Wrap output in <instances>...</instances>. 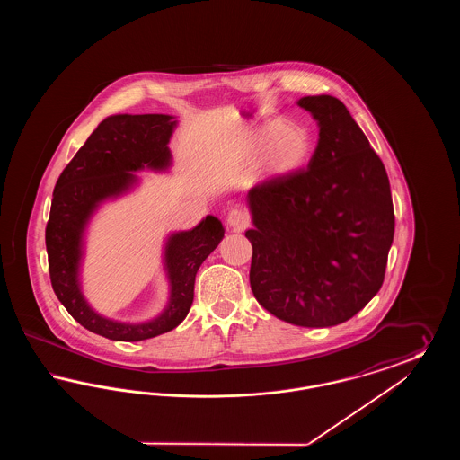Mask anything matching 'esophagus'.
<instances>
[{
  "mask_svg": "<svg viewBox=\"0 0 460 460\" xmlns=\"http://www.w3.org/2000/svg\"><path fill=\"white\" fill-rule=\"evenodd\" d=\"M226 220H227V226H229L231 229H243V227H246V224H248L246 216H244L241 210H238V208L229 210Z\"/></svg>",
  "mask_w": 460,
  "mask_h": 460,
  "instance_id": "obj_1",
  "label": "esophagus"
}]
</instances>
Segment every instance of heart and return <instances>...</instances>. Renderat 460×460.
Returning a JSON list of instances; mask_svg holds the SVG:
<instances>
[{
    "label": "heart",
    "instance_id": "heart-1",
    "mask_svg": "<svg viewBox=\"0 0 460 460\" xmlns=\"http://www.w3.org/2000/svg\"><path fill=\"white\" fill-rule=\"evenodd\" d=\"M314 143L304 128L289 126L274 120L253 132L240 152L234 164L252 167L259 160V171L267 181H281L296 174L312 156Z\"/></svg>",
    "mask_w": 460,
    "mask_h": 460
}]
</instances>
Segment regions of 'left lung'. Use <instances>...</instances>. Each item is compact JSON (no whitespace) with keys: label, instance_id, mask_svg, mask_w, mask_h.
I'll return each instance as SVG.
<instances>
[{"label":"left lung","instance_id":"obj_1","mask_svg":"<svg viewBox=\"0 0 460 460\" xmlns=\"http://www.w3.org/2000/svg\"><path fill=\"white\" fill-rule=\"evenodd\" d=\"M317 122L306 169L252 188L250 286L278 319L304 328L349 321L385 279L394 243L390 181L350 111L334 96L296 102Z\"/></svg>","mask_w":460,"mask_h":460}]
</instances>
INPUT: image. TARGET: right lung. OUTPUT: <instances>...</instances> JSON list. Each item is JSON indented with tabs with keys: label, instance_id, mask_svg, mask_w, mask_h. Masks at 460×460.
<instances>
[{
	"label": "right lung",
	"instance_id": "add662e5",
	"mask_svg": "<svg viewBox=\"0 0 460 460\" xmlns=\"http://www.w3.org/2000/svg\"><path fill=\"white\" fill-rule=\"evenodd\" d=\"M177 124L174 115L167 113L110 115L70 160L53 191L46 226L53 291L81 326L113 341H141L177 328L193 304L199 265L224 238L226 229L216 216H207L195 227L165 236L162 269L169 295L152 319L141 323L111 319L100 314L84 295L83 265L91 222L103 205L139 188L141 177L136 172L167 174L171 171L169 143Z\"/></svg>",
	"mask_w": 460,
	"mask_h": 460
}]
</instances>
